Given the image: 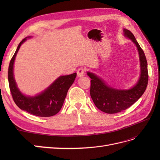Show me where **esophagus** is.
Segmentation results:
<instances>
[{"instance_id":"1","label":"esophagus","mask_w":160,"mask_h":160,"mask_svg":"<svg viewBox=\"0 0 160 160\" xmlns=\"http://www.w3.org/2000/svg\"><path fill=\"white\" fill-rule=\"evenodd\" d=\"M77 77H81L82 76H83L85 74V70L83 68H79L77 71Z\"/></svg>"}]
</instances>
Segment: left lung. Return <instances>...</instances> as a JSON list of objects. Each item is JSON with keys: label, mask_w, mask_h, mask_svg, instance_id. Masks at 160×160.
Returning <instances> with one entry per match:
<instances>
[{"label": "left lung", "mask_w": 160, "mask_h": 160, "mask_svg": "<svg viewBox=\"0 0 160 160\" xmlns=\"http://www.w3.org/2000/svg\"><path fill=\"white\" fill-rule=\"evenodd\" d=\"M123 32L125 37L135 43L139 52L141 75L138 83L130 89H116L108 86L93 72H87L91 79L90 95L93 103L99 109L106 113H119L129 108L141 98L148 83V62L144 52L132 32L124 28Z\"/></svg>", "instance_id": "left-lung-1"}]
</instances>
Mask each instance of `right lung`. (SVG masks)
I'll list each match as a JSON object with an SVG mask.
<instances>
[{
	"mask_svg": "<svg viewBox=\"0 0 160 160\" xmlns=\"http://www.w3.org/2000/svg\"><path fill=\"white\" fill-rule=\"evenodd\" d=\"M28 37L21 41L10 61L8 71L9 88L14 103L22 110L39 117H51L61 110L70 87L73 83L77 73L61 76L41 93L30 97L23 95L17 88L13 75V65L20 47Z\"/></svg>",
	"mask_w": 160,
	"mask_h": 160,
	"instance_id": "right-lung-1",
	"label": "right lung"
}]
</instances>
